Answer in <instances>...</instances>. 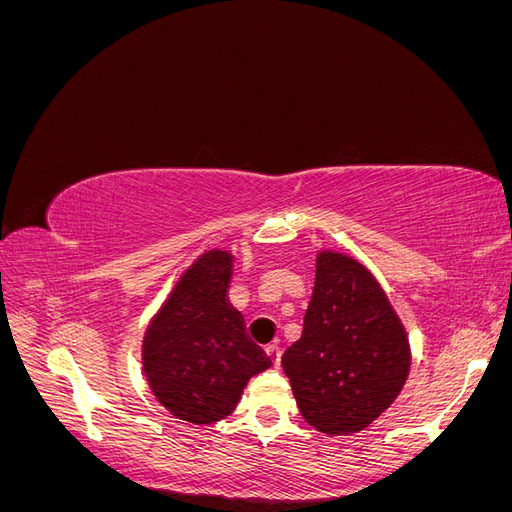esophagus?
Returning <instances> with one entry per match:
<instances>
[{
  "instance_id": "esophagus-1",
  "label": "esophagus",
  "mask_w": 512,
  "mask_h": 512,
  "mask_svg": "<svg viewBox=\"0 0 512 512\" xmlns=\"http://www.w3.org/2000/svg\"><path fill=\"white\" fill-rule=\"evenodd\" d=\"M265 354H267V359L271 361L273 367H280V361H282V350H280V346H269V348L265 350Z\"/></svg>"
}]
</instances>
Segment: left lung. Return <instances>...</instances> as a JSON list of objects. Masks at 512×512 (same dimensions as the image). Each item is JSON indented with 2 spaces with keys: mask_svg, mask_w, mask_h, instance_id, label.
Wrapping results in <instances>:
<instances>
[{
  "mask_svg": "<svg viewBox=\"0 0 512 512\" xmlns=\"http://www.w3.org/2000/svg\"><path fill=\"white\" fill-rule=\"evenodd\" d=\"M282 367L305 421L350 436L391 408L410 371L404 324L359 260L320 252L303 333Z\"/></svg>",
  "mask_w": 512,
  "mask_h": 512,
  "instance_id": "obj_1",
  "label": "left lung"
}]
</instances>
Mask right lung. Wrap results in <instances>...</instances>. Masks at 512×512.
Returning a JSON list of instances; mask_svg holds the SVG:
<instances>
[{"label":"right lung","instance_id":"add662e5","mask_svg":"<svg viewBox=\"0 0 512 512\" xmlns=\"http://www.w3.org/2000/svg\"><path fill=\"white\" fill-rule=\"evenodd\" d=\"M230 275V252L209 250L196 258L143 337V369L153 395L194 425L226 418L247 380L271 367L228 301Z\"/></svg>","mask_w":512,"mask_h":512}]
</instances>
